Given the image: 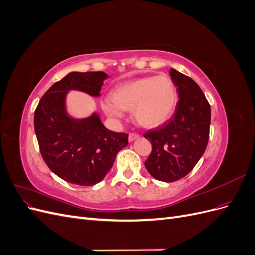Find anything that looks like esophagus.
Masks as SVG:
<instances>
[{"mask_svg": "<svg viewBox=\"0 0 255 255\" xmlns=\"http://www.w3.org/2000/svg\"><path fill=\"white\" fill-rule=\"evenodd\" d=\"M137 138H139V135L135 134V133H129L128 135V141H134Z\"/></svg>", "mask_w": 255, "mask_h": 255, "instance_id": "obj_1", "label": "esophagus"}]
</instances>
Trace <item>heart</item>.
Listing matches in <instances>:
<instances>
[{"label": "heart", "instance_id": "1", "mask_svg": "<svg viewBox=\"0 0 255 255\" xmlns=\"http://www.w3.org/2000/svg\"><path fill=\"white\" fill-rule=\"evenodd\" d=\"M177 92L173 82L166 75L149 76L128 82L115 88L112 98L102 101L104 112L119 119L123 110H132L136 121L145 128L163 125L174 113Z\"/></svg>", "mask_w": 255, "mask_h": 255}]
</instances>
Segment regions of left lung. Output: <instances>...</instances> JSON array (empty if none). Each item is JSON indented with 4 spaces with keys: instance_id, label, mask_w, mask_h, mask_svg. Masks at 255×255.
I'll return each mask as SVG.
<instances>
[{
    "instance_id": "left-lung-1",
    "label": "left lung",
    "mask_w": 255,
    "mask_h": 255,
    "mask_svg": "<svg viewBox=\"0 0 255 255\" xmlns=\"http://www.w3.org/2000/svg\"><path fill=\"white\" fill-rule=\"evenodd\" d=\"M169 73L180 98L175 111L164 125L143 134L152 144L144 166L163 182L180 180L194 169L206 149L211 126V105L199 85L174 69Z\"/></svg>"
}]
</instances>
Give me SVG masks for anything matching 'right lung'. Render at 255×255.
Here are the masks:
<instances>
[{"instance_id": "1", "label": "right lung", "mask_w": 255, "mask_h": 255, "mask_svg": "<svg viewBox=\"0 0 255 255\" xmlns=\"http://www.w3.org/2000/svg\"><path fill=\"white\" fill-rule=\"evenodd\" d=\"M107 74L71 72L56 82L38 103L34 115L35 133L45 164L64 181L92 186L111 170L117 153L128 143V134L107 129L98 114L73 119L66 113L69 90L99 97Z\"/></svg>"}]
</instances>
